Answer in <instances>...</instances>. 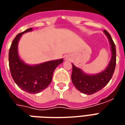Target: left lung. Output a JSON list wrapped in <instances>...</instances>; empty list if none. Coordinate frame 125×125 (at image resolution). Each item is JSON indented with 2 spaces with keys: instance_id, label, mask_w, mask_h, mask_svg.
I'll return each mask as SVG.
<instances>
[{
  "instance_id": "1",
  "label": "left lung",
  "mask_w": 125,
  "mask_h": 125,
  "mask_svg": "<svg viewBox=\"0 0 125 125\" xmlns=\"http://www.w3.org/2000/svg\"><path fill=\"white\" fill-rule=\"evenodd\" d=\"M104 33L109 39L112 51V58L107 68L104 71L96 75H88L72 64V83L80 92L85 94L90 95L102 89L112 78L115 70L116 56L115 44L106 30H104Z\"/></svg>"
}]
</instances>
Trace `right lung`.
<instances>
[{"mask_svg":"<svg viewBox=\"0 0 125 125\" xmlns=\"http://www.w3.org/2000/svg\"><path fill=\"white\" fill-rule=\"evenodd\" d=\"M31 30L30 28L19 33L13 39L9 52V62L12 78L18 86L30 94H37L50 84L55 69L63 60H53L33 66L23 62L18 55V41L23 33Z\"/></svg>","mask_w":125,"mask_h":125,"instance_id":"obj_1","label":"right lung"}]
</instances>
